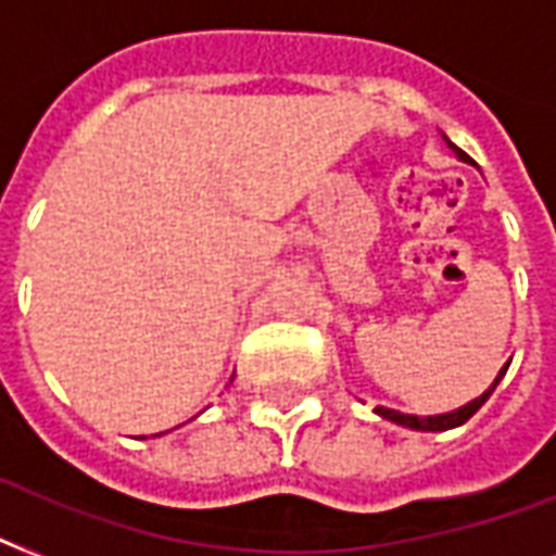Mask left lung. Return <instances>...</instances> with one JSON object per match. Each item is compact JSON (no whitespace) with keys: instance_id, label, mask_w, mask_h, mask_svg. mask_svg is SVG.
<instances>
[{"instance_id":"1","label":"left lung","mask_w":556,"mask_h":556,"mask_svg":"<svg viewBox=\"0 0 556 556\" xmlns=\"http://www.w3.org/2000/svg\"><path fill=\"white\" fill-rule=\"evenodd\" d=\"M444 138V143H447L450 150L456 152L458 161H465V164H473V159L467 155V152H462L456 147V143L450 141L447 135H441ZM510 361L500 369V375L493 378V383L488 389H484L482 395L473 397V401H467L465 406H458V409H453V413H439V415H409V413H397V409H389V406H375V413L380 415V418H387V421L397 424V427H406V430H418V432H444V430H453V427H462V424L470 418L473 413H479V406L488 401V397L493 395V389H496V383H500L502 378H505V371H508Z\"/></svg>"}]
</instances>
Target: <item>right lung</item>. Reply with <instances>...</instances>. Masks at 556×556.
Listing matches in <instances>:
<instances>
[{
  "label": "right lung",
  "mask_w": 556,
  "mask_h": 556,
  "mask_svg": "<svg viewBox=\"0 0 556 556\" xmlns=\"http://www.w3.org/2000/svg\"><path fill=\"white\" fill-rule=\"evenodd\" d=\"M159 435H161V432H159Z\"/></svg>",
  "instance_id": "1"
}]
</instances>
